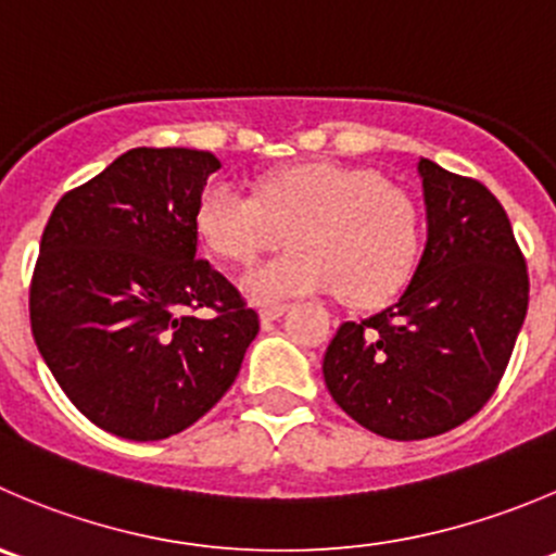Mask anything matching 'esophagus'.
Returning a JSON list of instances; mask_svg holds the SVG:
<instances>
[{"mask_svg": "<svg viewBox=\"0 0 556 556\" xmlns=\"http://www.w3.org/2000/svg\"><path fill=\"white\" fill-rule=\"evenodd\" d=\"M285 312H288V304H285V301H277V304H266L261 309V320L271 323V320H277V317H282Z\"/></svg>", "mask_w": 556, "mask_h": 556, "instance_id": "1", "label": "esophagus"}]
</instances>
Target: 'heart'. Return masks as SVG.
Masks as SVG:
<instances>
[{
    "label": "heart",
    "instance_id": "heart-1",
    "mask_svg": "<svg viewBox=\"0 0 556 556\" xmlns=\"http://www.w3.org/2000/svg\"><path fill=\"white\" fill-rule=\"evenodd\" d=\"M288 228L293 250L244 279L257 301L339 290L350 304H380L407 285L421 257V208L369 168L290 165L263 176L255 195L214 181L195 208L203 244L236 266L282 244Z\"/></svg>",
    "mask_w": 556,
    "mask_h": 556
}]
</instances>
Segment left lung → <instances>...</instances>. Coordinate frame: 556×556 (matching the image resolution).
<instances>
[{
  "instance_id": "obj_1",
  "label": "left lung",
  "mask_w": 556,
  "mask_h": 556,
  "mask_svg": "<svg viewBox=\"0 0 556 556\" xmlns=\"http://www.w3.org/2000/svg\"><path fill=\"white\" fill-rule=\"evenodd\" d=\"M427 250L396 304L342 323L323 358L333 402L388 440L465 424L497 391L530 301L503 203L478 179L418 163Z\"/></svg>"
}]
</instances>
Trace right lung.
<instances>
[{"label":"right lung","mask_w":556,"mask_h":556,"mask_svg":"<svg viewBox=\"0 0 556 556\" xmlns=\"http://www.w3.org/2000/svg\"><path fill=\"white\" fill-rule=\"evenodd\" d=\"M217 168L198 149H129L64 192L42 230L29 285L37 350L70 402L116 438L192 427L261 331L239 288L198 257L195 208Z\"/></svg>","instance_id":"obj_1"}]
</instances>
